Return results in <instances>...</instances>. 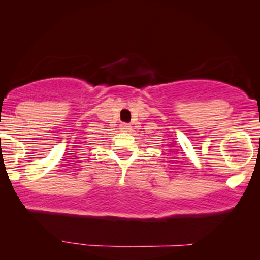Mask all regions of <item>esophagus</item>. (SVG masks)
I'll use <instances>...</instances> for the list:
<instances>
[{
  "label": "esophagus",
  "mask_w": 260,
  "mask_h": 260,
  "mask_svg": "<svg viewBox=\"0 0 260 260\" xmlns=\"http://www.w3.org/2000/svg\"><path fill=\"white\" fill-rule=\"evenodd\" d=\"M120 129L124 131V132H129L131 125L129 124H126V122H122V124H120Z\"/></svg>",
  "instance_id": "obj_1"
}]
</instances>
